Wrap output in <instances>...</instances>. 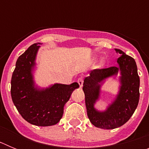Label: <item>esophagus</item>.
Listing matches in <instances>:
<instances>
[{
    "mask_svg": "<svg viewBox=\"0 0 149 149\" xmlns=\"http://www.w3.org/2000/svg\"><path fill=\"white\" fill-rule=\"evenodd\" d=\"M77 83H78L80 87H82L83 84H84V77H78V78H77Z\"/></svg>",
    "mask_w": 149,
    "mask_h": 149,
    "instance_id": "34e87169",
    "label": "esophagus"
}]
</instances>
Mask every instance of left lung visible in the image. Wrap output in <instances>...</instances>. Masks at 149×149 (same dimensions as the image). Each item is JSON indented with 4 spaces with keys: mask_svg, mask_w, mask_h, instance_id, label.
<instances>
[{
    "mask_svg": "<svg viewBox=\"0 0 149 149\" xmlns=\"http://www.w3.org/2000/svg\"><path fill=\"white\" fill-rule=\"evenodd\" d=\"M121 55L117 62L119 67L97 68L91 71L84 79L83 90L89 121L102 129H114L123 125L130 119L137 107L139 99V77L134 59L115 48ZM120 71L121 86L115 101L104 112L96 111L94 104L100 96V85L105 79Z\"/></svg>",
    "mask_w": 149,
    "mask_h": 149,
    "instance_id": "obj_1",
    "label": "left lung"
}]
</instances>
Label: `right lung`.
<instances>
[{
    "label": "right lung",
    "mask_w": 149,
    "mask_h": 149,
    "mask_svg": "<svg viewBox=\"0 0 149 149\" xmlns=\"http://www.w3.org/2000/svg\"><path fill=\"white\" fill-rule=\"evenodd\" d=\"M39 44L30 46L17 60L12 76L11 96L23 119L34 125L45 127L60 122L65 103L79 84H56L45 89L34 86L32 72Z\"/></svg>",
    "instance_id": "add662e5"
}]
</instances>
